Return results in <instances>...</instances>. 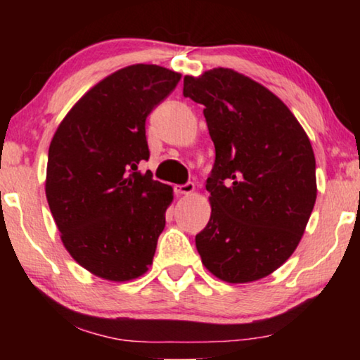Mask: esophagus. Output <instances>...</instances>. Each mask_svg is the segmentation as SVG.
<instances>
[{
	"label": "esophagus",
	"instance_id": "obj_1",
	"mask_svg": "<svg viewBox=\"0 0 360 360\" xmlns=\"http://www.w3.org/2000/svg\"><path fill=\"white\" fill-rule=\"evenodd\" d=\"M174 190H175V195H179V196L190 195V193H193L195 185L191 184V181H188V184H185V185H176Z\"/></svg>",
	"mask_w": 360,
	"mask_h": 360
}]
</instances>
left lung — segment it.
Listing matches in <instances>:
<instances>
[{
    "instance_id": "left-lung-1",
    "label": "left lung",
    "mask_w": 360,
    "mask_h": 360,
    "mask_svg": "<svg viewBox=\"0 0 360 360\" xmlns=\"http://www.w3.org/2000/svg\"><path fill=\"white\" fill-rule=\"evenodd\" d=\"M184 95L205 106L216 150L211 216L195 238L201 262L229 283L267 277L297 249L316 201L311 142L280 98L231 68L185 77Z\"/></svg>"
}]
</instances>
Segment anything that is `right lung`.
Here are the masks:
<instances>
[{"label":"right lung","instance_id":"1","mask_svg":"<svg viewBox=\"0 0 360 360\" xmlns=\"http://www.w3.org/2000/svg\"><path fill=\"white\" fill-rule=\"evenodd\" d=\"M181 75L137 63L96 83L49 147L46 196L62 243L96 277L127 282L154 259L172 186L137 170L149 159L146 120Z\"/></svg>","mask_w":360,"mask_h":360}]
</instances>
